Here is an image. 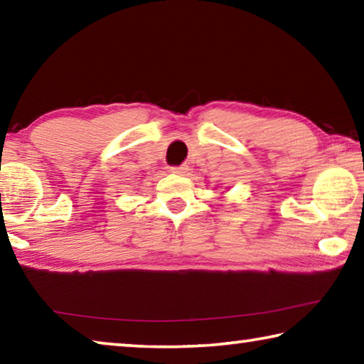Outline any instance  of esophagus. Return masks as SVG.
<instances>
[{
    "label": "esophagus",
    "mask_w": 364,
    "mask_h": 364,
    "mask_svg": "<svg viewBox=\"0 0 364 364\" xmlns=\"http://www.w3.org/2000/svg\"><path fill=\"white\" fill-rule=\"evenodd\" d=\"M188 170L189 168L186 167V165H180V167H171L170 168L171 173H175V175H186Z\"/></svg>",
    "instance_id": "1"
}]
</instances>
